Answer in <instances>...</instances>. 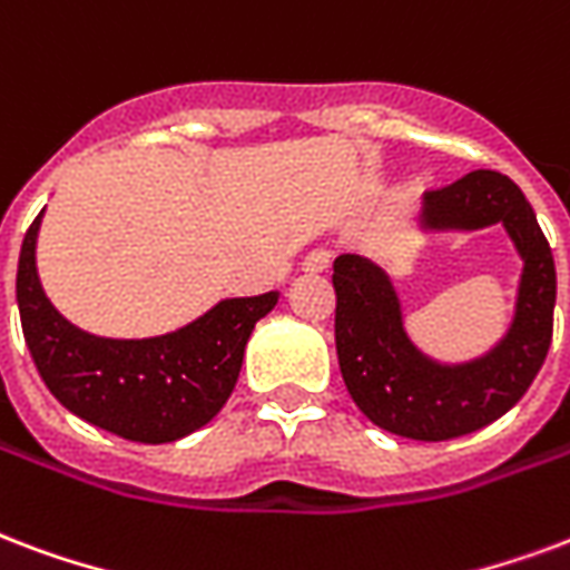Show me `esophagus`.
<instances>
[{"label": "esophagus", "mask_w": 570, "mask_h": 570, "mask_svg": "<svg viewBox=\"0 0 570 570\" xmlns=\"http://www.w3.org/2000/svg\"><path fill=\"white\" fill-rule=\"evenodd\" d=\"M328 263H332V259H328L326 250H311L305 256V263H302V268H305V272H311V274H317V272H326Z\"/></svg>", "instance_id": "esophagus-1"}]
</instances>
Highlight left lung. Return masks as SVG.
Here are the masks:
<instances>
[{"label": "left lung", "mask_w": 570, "mask_h": 570, "mask_svg": "<svg viewBox=\"0 0 570 570\" xmlns=\"http://www.w3.org/2000/svg\"><path fill=\"white\" fill-rule=\"evenodd\" d=\"M423 229H483L501 223L522 256L517 314L480 360L441 365L414 347L383 268L356 253L335 259V347L341 377L360 411L392 435L450 441L508 414L532 386L553 341L556 265L532 205L501 171L478 168L429 189Z\"/></svg>", "instance_id": "8db88e82"}]
</instances>
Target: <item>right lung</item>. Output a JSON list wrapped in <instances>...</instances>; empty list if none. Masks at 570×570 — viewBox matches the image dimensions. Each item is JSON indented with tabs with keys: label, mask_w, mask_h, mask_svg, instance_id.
<instances>
[{
	"label": "right lung",
	"mask_w": 570,
	"mask_h": 570,
	"mask_svg": "<svg viewBox=\"0 0 570 570\" xmlns=\"http://www.w3.org/2000/svg\"><path fill=\"white\" fill-rule=\"evenodd\" d=\"M38 226L41 214L20 247L17 307L38 374L62 407L138 444L178 441L220 414L253 326L277 305V293L226 298L159 338H96L71 326L38 284Z\"/></svg>",
	"instance_id": "right-lung-1"
}]
</instances>
